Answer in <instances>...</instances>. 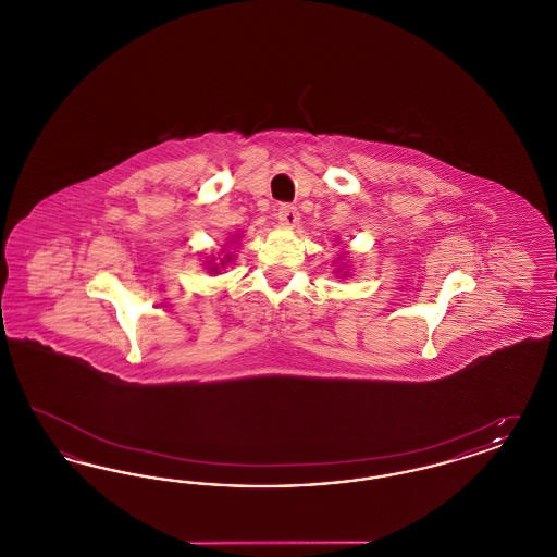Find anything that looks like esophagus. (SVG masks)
Segmentation results:
<instances>
[{"label":"esophagus","instance_id":"1","mask_svg":"<svg viewBox=\"0 0 557 557\" xmlns=\"http://www.w3.org/2000/svg\"><path fill=\"white\" fill-rule=\"evenodd\" d=\"M277 219H280V223L282 225H286V227H294L296 223H298V219H300V212L298 209L294 207V205H280L277 207Z\"/></svg>","mask_w":557,"mask_h":557}]
</instances>
